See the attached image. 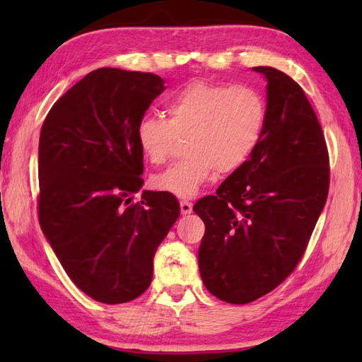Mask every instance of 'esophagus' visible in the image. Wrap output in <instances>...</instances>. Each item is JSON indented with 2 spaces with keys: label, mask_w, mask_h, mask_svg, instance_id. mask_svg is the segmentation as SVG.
I'll list each match as a JSON object with an SVG mask.
<instances>
[{
  "label": "esophagus",
  "mask_w": 362,
  "mask_h": 362,
  "mask_svg": "<svg viewBox=\"0 0 362 362\" xmlns=\"http://www.w3.org/2000/svg\"><path fill=\"white\" fill-rule=\"evenodd\" d=\"M180 211L183 216H187V214L193 211V204L189 203V201H180Z\"/></svg>",
  "instance_id": "obj_1"
}]
</instances>
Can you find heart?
<instances>
[{"mask_svg":"<svg viewBox=\"0 0 362 362\" xmlns=\"http://www.w3.org/2000/svg\"><path fill=\"white\" fill-rule=\"evenodd\" d=\"M267 102L250 86L194 81L166 103V118L146 115L136 140L151 164L173 155L177 139L185 140L187 158L151 177L159 192L192 198L216 173L233 174L246 166L263 139Z\"/></svg>","mask_w":362,"mask_h":362,"instance_id":"obj_1","label":"heart"}]
</instances>
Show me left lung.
Returning a JSON list of instances; mask_svg holds the SVG:
<instances>
[{"label": "left lung", "instance_id": "8db88e82", "mask_svg": "<svg viewBox=\"0 0 362 362\" xmlns=\"http://www.w3.org/2000/svg\"><path fill=\"white\" fill-rule=\"evenodd\" d=\"M267 79V127L246 166L216 194L193 206L206 233L201 279L226 303H250L272 292L302 259L329 192L326 140L303 89L273 66Z\"/></svg>", "mask_w": 362, "mask_h": 362}]
</instances>
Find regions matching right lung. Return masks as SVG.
<instances>
[{
  "mask_svg": "<svg viewBox=\"0 0 362 362\" xmlns=\"http://www.w3.org/2000/svg\"><path fill=\"white\" fill-rule=\"evenodd\" d=\"M153 73L99 69L54 103L38 150L40 225L60 265L86 296L116 305L137 298L153 257L180 216L174 194L144 189L136 127L164 93Z\"/></svg>",
  "mask_w": 362,
  "mask_h": 362,
  "instance_id": "add662e5",
  "label": "right lung"
}]
</instances>
